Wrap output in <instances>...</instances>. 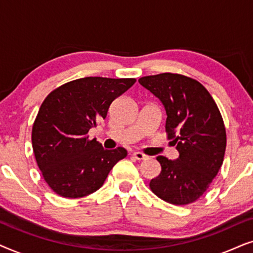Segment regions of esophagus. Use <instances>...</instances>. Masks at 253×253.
I'll return each mask as SVG.
<instances>
[{"mask_svg":"<svg viewBox=\"0 0 253 253\" xmlns=\"http://www.w3.org/2000/svg\"><path fill=\"white\" fill-rule=\"evenodd\" d=\"M132 157L136 159V160H139V161H143V160H146L148 158L147 155H145L143 153H140V152H133L132 153Z\"/></svg>","mask_w":253,"mask_h":253,"instance_id":"obj_1","label":"esophagus"}]
</instances>
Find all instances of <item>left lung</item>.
Here are the masks:
<instances>
[{
    "label": "left lung",
    "instance_id": "obj_1",
    "mask_svg": "<svg viewBox=\"0 0 253 253\" xmlns=\"http://www.w3.org/2000/svg\"><path fill=\"white\" fill-rule=\"evenodd\" d=\"M138 82L164 105L166 132L179 153L176 160L157 158L161 172L151 179L152 192L172 205L195 203L223 162L227 136L220 110L209 91L186 76L165 72Z\"/></svg>",
    "mask_w": 253,
    "mask_h": 253
}]
</instances>
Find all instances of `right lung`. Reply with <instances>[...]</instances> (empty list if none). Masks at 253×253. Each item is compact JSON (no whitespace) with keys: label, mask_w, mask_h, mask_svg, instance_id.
<instances>
[{"label":"right lung","mask_w":253,"mask_h":253,"mask_svg":"<svg viewBox=\"0 0 253 253\" xmlns=\"http://www.w3.org/2000/svg\"><path fill=\"white\" fill-rule=\"evenodd\" d=\"M134 83V78L85 77L60 86L43 100L33 123L32 146L43 179L58 196L75 199L95 192L126 157V148L105 150L87 133Z\"/></svg>","instance_id":"1"}]
</instances>
